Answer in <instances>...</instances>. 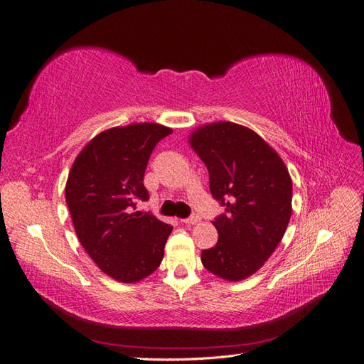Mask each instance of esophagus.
Instances as JSON below:
<instances>
[{"instance_id": "1", "label": "esophagus", "mask_w": 364, "mask_h": 364, "mask_svg": "<svg viewBox=\"0 0 364 364\" xmlns=\"http://www.w3.org/2000/svg\"><path fill=\"white\" fill-rule=\"evenodd\" d=\"M182 222L186 223V225H196V223L200 222V215L199 214H191L188 218H183Z\"/></svg>"}]
</instances>
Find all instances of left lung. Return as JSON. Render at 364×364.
I'll use <instances>...</instances> for the list:
<instances>
[{
    "label": "left lung",
    "mask_w": 364,
    "mask_h": 364,
    "mask_svg": "<svg viewBox=\"0 0 364 364\" xmlns=\"http://www.w3.org/2000/svg\"><path fill=\"white\" fill-rule=\"evenodd\" d=\"M190 144L206 165L213 197L225 206L213 222L218 241L202 250V264L226 281L246 279L264 266L289 226V170L258 134L230 121L196 129Z\"/></svg>",
    "instance_id": "obj_1"
}]
</instances>
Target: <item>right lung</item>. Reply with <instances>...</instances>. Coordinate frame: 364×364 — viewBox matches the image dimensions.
<instances>
[{"label": "right lung", "instance_id": "obj_1", "mask_svg": "<svg viewBox=\"0 0 364 364\" xmlns=\"http://www.w3.org/2000/svg\"><path fill=\"white\" fill-rule=\"evenodd\" d=\"M156 123L112 127L92 138L75 158L65 186L75 234L87 255L118 282H138L155 272L173 228L135 213L149 200L144 171L158 142L171 134Z\"/></svg>", "mask_w": 364, "mask_h": 364}]
</instances>
